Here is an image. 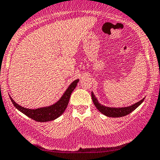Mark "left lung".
<instances>
[{"label":"left lung","instance_id":"left-lung-1","mask_svg":"<svg viewBox=\"0 0 160 160\" xmlns=\"http://www.w3.org/2000/svg\"><path fill=\"white\" fill-rule=\"evenodd\" d=\"M92 99L94 105H95L96 108L100 111V112H101L102 114H104L106 116L114 117V118H118V117L126 116V115H129V114L131 113L133 111H134L138 106L141 105L144 100V98H143L142 100H141L140 101L137 102L134 104H133V105L131 106H129V107L110 108L106 107V106H104L103 104H100L98 102V100H97V99L96 98V97L94 96L93 92H92Z\"/></svg>","mask_w":160,"mask_h":160}]
</instances>
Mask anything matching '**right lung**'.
<instances>
[{
  "label": "right lung",
  "mask_w": 160,
  "mask_h": 160,
  "mask_svg": "<svg viewBox=\"0 0 160 160\" xmlns=\"http://www.w3.org/2000/svg\"><path fill=\"white\" fill-rule=\"evenodd\" d=\"M78 81V79H77V80L73 82L68 86V88L65 91V92L62 96L61 98L56 102V104L48 106V107L41 108L37 109L26 108H23L22 106L19 105L18 104H16L12 97H10V99L12 100V102L13 105L18 110L20 111L22 113H23L24 115L28 116L29 118L35 120L37 122H43L52 121V120H54L58 118V117H60L64 112L65 109L67 108L68 103H69L71 92L75 89Z\"/></svg>",
  "instance_id": "right-lung-1"
}]
</instances>
